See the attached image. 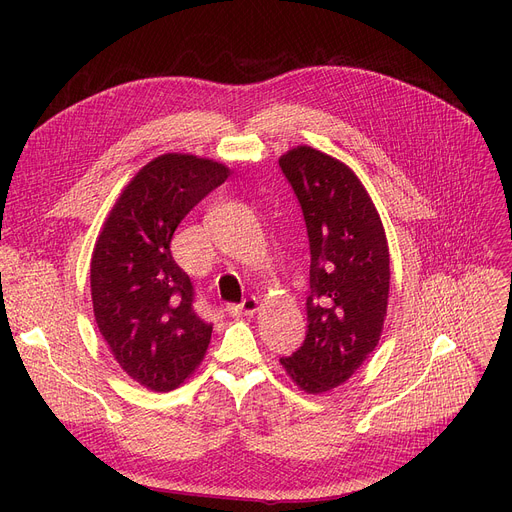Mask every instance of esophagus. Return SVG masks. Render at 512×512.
Wrapping results in <instances>:
<instances>
[{"instance_id":"obj_1","label":"esophagus","mask_w":512,"mask_h":512,"mask_svg":"<svg viewBox=\"0 0 512 512\" xmlns=\"http://www.w3.org/2000/svg\"><path fill=\"white\" fill-rule=\"evenodd\" d=\"M257 305H259V301L255 297H247V299H242V303H238V305H228L226 311L230 315H253L257 311Z\"/></svg>"}]
</instances>
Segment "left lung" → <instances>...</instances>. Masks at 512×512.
<instances>
[{"label":"left lung","mask_w":512,"mask_h":512,"mask_svg":"<svg viewBox=\"0 0 512 512\" xmlns=\"http://www.w3.org/2000/svg\"><path fill=\"white\" fill-rule=\"evenodd\" d=\"M309 236L307 336L282 357L309 394L344 384L378 346L390 292L384 226L355 172L311 147L280 157Z\"/></svg>","instance_id":"obj_1"}]
</instances>
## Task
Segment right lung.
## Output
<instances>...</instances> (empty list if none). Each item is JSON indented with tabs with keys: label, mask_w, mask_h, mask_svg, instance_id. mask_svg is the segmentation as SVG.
<instances>
[{
	"label": "right lung",
	"mask_w": 512,
	"mask_h": 512,
	"mask_svg": "<svg viewBox=\"0 0 512 512\" xmlns=\"http://www.w3.org/2000/svg\"><path fill=\"white\" fill-rule=\"evenodd\" d=\"M230 170L195 155H159L130 180L91 259L95 321L134 382L178 388L203 361L211 324L195 309V288L172 257L178 224Z\"/></svg>",
	"instance_id": "add662e5"
}]
</instances>
